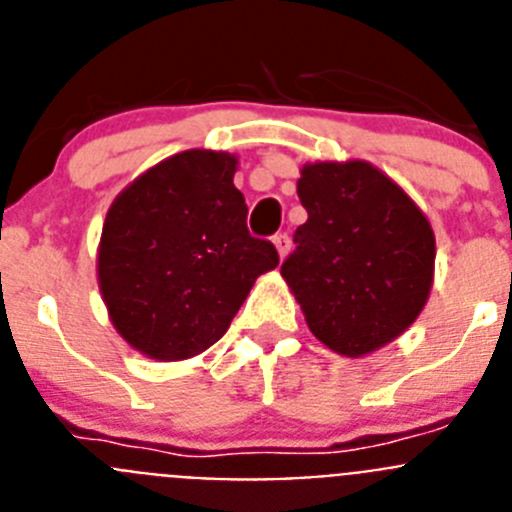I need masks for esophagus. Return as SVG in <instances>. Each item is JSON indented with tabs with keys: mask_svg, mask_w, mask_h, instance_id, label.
<instances>
[{
	"mask_svg": "<svg viewBox=\"0 0 512 512\" xmlns=\"http://www.w3.org/2000/svg\"><path fill=\"white\" fill-rule=\"evenodd\" d=\"M274 246H277V251H279V259H284V256L289 253V246H292V241H289L287 233H277V235H274Z\"/></svg>",
	"mask_w": 512,
	"mask_h": 512,
	"instance_id": "obj_1",
	"label": "esophagus"
}]
</instances>
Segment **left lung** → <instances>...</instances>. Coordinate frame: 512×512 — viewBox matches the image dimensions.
<instances>
[{"label": "left lung", "mask_w": 512, "mask_h": 512, "mask_svg": "<svg viewBox=\"0 0 512 512\" xmlns=\"http://www.w3.org/2000/svg\"><path fill=\"white\" fill-rule=\"evenodd\" d=\"M307 223L282 264L312 336L341 356L372 354L428 302L436 238L428 217L366 161H318L297 182Z\"/></svg>", "instance_id": "left-lung-1"}]
</instances>
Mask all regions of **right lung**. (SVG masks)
Instances as JSON below:
<instances>
[{
	"instance_id": "1",
	"label": "right lung",
	"mask_w": 512,
	"mask_h": 512,
	"mask_svg": "<svg viewBox=\"0 0 512 512\" xmlns=\"http://www.w3.org/2000/svg\"><path fill=\"white\" fill-rule=\"evenodd\" d=\"M235 166L223 151L176 153L107 210L99 289L117 333L148 359H189L220 341L253 282L279 264L274 243L248 233Z\"/></svg>"
}]
</instances>
